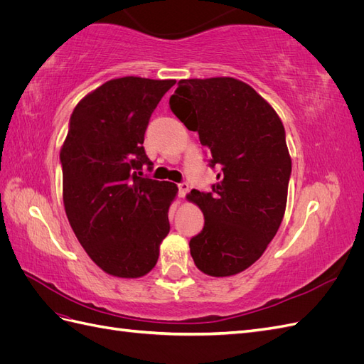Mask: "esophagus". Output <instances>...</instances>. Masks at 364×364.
Wrapping results in <instances>:
<instances>
[{
    "label": "esophagus",
    "instance_id": "34e87169",
    "mask_svg": "<svg viewBox=\"0 0 364 364\" xmlns=\"http://www.w3.org/2000/svg\"><path fill=\"white\" fill-rule=\"evenodd\" d=\"M178 188H179V197L181 199H183L185 197V194L188 193V190H190V186H188V183H185V182H182V183H179L178 185Z\"/></svg>",
    "mask_w": 364,
    "mask_h": 364
}]
</instances>
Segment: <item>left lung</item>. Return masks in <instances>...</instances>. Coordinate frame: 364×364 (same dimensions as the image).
<instances>
[{
    "label": "left lung",
    "instance_id": "left-lung-1",
    "mask_svg": "<svg viewBox=\"0 0 364 364\" xmlns=\"http://www.w3.org/2000/svg\"><path fill=\"white\" fill-rule=\"evenodd\" d=\"M170 107L211 151L209 165L222 168L213 193L186 196L205 217L191 257L209 277H232L259 259L284 218L291 158L282 121L234 77L179 80Z\"/></svg>",
    "mask_w": 364,
    "mask_h": 364
}]
</instances>
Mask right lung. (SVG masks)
Masks as SVG:
<instances>
[{
	"mask_svg": "<svg viewBox=\"0 0 364 364\" xmlns=\"http://www.w3.org/2000/svg\"><path fill=\"white\" fill-rule=\"evenodd\" d=\"M176 80L112 79L74 107L60 149L63 206L74 234L107 274L134 279L156 266L178 185L139 178L151 112Z\"/></svg>",
	"mask_w": 364,
	"mask_h": 364,
	"instance_id": "right-lung-1",
	"label": "right lung"
}]
</instances>
